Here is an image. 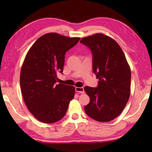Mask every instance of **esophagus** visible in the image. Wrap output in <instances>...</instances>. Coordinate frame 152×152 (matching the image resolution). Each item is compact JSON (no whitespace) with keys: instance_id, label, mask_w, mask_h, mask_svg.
<instances>
[{"instance_id":"1","label":"esophagus","mask_w":152,"mask_h":152,"mask_svg":"<svg viewBox=\"0 0 152 152\" xmlns=\"http://www.w3.org/2000/svg\"><path fill=\"white\" fill-rule=\"evenodd\" d=\"M75 91L78 93H81V94H84V87H75Z\"/></svg>"}]
</instances>
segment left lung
<instances>
[{
	"label": "left lung",
	"instance_id": "obj_1",
	"mask_svg": "<svg viewBox=\"0 0 152 152\" xmlns=\"http://www.w3.org/2000/svg\"><path fill=\"white\" fill-rule=\"evenodd\" d=\"M80 42L91 49L93 72L99 79L97 87H84L90 98L84 110L95 121H111L121 114L129 98L130 66L120 45L107 35L95 34Z\"/></svg>",
	"mask_w": 152,
	"mask_h": 152
}]
</instances>
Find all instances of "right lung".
<instances>
[{"instance_id": "obj_1", "label": "right lung", "mask_w": 152, "mask_h": 152, "mask_svg": "<svg viewBox=\"0 0 152 152\" xmlns=\"http://www.w3.org/2000/svg\"><path fill=\"white\" fill-rule=\"evenodd\" d=\"M79 40L48 33L37 40L26 55L20 73L21 91L27 108L40 122L61 120L74 97V87L56 82L57 73L63 72L66 52Z\"/></svg>"}]
</instances>
